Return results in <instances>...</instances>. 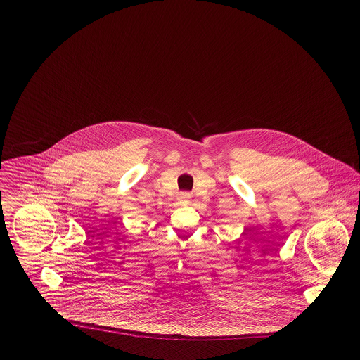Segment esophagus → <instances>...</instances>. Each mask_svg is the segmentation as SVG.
<instances>
[{"label":"esophagus","instance_id":"34e87169","mask_svg":"<svg viewBox=\"0 0 360 360\" xmlns=\"http://www.w3.org/2000/svg\"><path fill=\"white\" fill-rule=\"evenodd\" d=\"M181 198H182L184 201H188V198H190V194H188V193H181Z\"/></svg>","mask_w":360,"mask_h":360}]
</instances>
